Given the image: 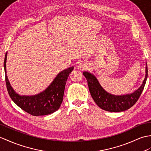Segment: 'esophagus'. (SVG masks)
I'll return each mask as SVG.
<instances>
[{"mask_svg": "<svg viewBox=\"0 0 151 151\" xmlns=\"http://www.w3.org/2000/svg\"><path fill=\"white\" fill-rule=\"evenodd\" d=\"M87 67V64H86V63L84 62H80V64H79V68L82 69H86Z\"/></svg>", "mask_w": 151, "mask_h": 151, "instance_id": "obj_1", "label": "esophagus"}]
</instances>
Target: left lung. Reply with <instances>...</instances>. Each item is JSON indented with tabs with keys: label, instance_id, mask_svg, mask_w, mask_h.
Wrapping results in <instances>:
<instances>
[{
	"label": "left lung",
	"instance_id": "1",
	"mask_svg": "<svg viewBox=\"0 0 151 151\" xmlns=\"http://www.w3.org/2000/svg\"><path fill=\"white\" fill-rule=\"evenodd\" d=\"M145 77L142 85L134 92L125 95H114L106 91L100 86L96 78L89 72L83 73L88 83L89 89L94 102L100 108L109 112H121L129 109L138 101L144 88L148 76L146 64Z\"/></svg>",
	"mask_w": 151,
	"mask_h": 151
}]
</instances>
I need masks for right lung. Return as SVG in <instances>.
Instances as JSON below:
<instances>
[{
	"label": "right lung",
	"mask_w": 151,
	"mask_h": 151,
	"mask_svg": "<svg viewBox=\"0 0 151 151\" xmlns=\"http://www.w3.org/2000/svg\"><path fill=\"white\" fill-rule=\"evenodd\" d=\"M6 60L7 52L4 62L6 87L10 98L17 106L26 113L36 116L50 114L58 109L63 101L66 81L74 67L60 73L43 92L33 96H20L10 85L6 75Z\"/></svg>",
	"instance_id": "add662e5"
}]
</instances>
